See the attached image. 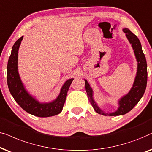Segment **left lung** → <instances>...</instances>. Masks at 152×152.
I'll return each mask as SVG.
<instances>
[{
	"mask_svg": "<svg viewBox=\"0 0 152 152\" xmlns=\"http://www.w3.org/2000/svg\"><path fill=\"white\" fill-rule=\"evenodd\" d=\"M126 33V37L132 45V47L134 50L135 57L137 61V76L135 77L134 83L133 88H131L128 94L126 96L122 97L120 101V107L116 112L110 113H104L102 110L99 108V107L95 104L94 101L92 98V90L90 88V85L86 80V90L88 94L89 100L92 105L94 110L97 113L103 115H110V116H117V115H122L131 111L134 108L140 99L144 94L145 91L146 90L147 82V65L146 58L145 54L143 53L142 46L137 36L131 32L128 28H124L123 30Z\"/></svg>",
	"mask_w": 152,
	"mask_h": 152,
	"instance_id": "1",
	"label": "left lung"
}]
</instances>
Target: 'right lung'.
I'll list each match as a JSON object with an SVG mask.
<instances>
[{
  "instance_id": "add662e5",
  "label": "right lung",
  "mask_w": 152,
  "mask_h": 152,
  "mask_svg": "<svg viewBox=\"0 0 152 152\" xmlns=\"http://www.w3.org/2000/svg\"><path fill=\"white\" fill-rule=\"evenodd\" d=\"M22 39L23 36L14 44L8 60L7 81L10 92L17 104L30 114L39 117H51L59 114L63 108L66 94L74 79L66 80L62 86L60 95L54 102L48 104H40L34 99L24 89L18 73V50Z\"/></svg>"
}]
</instances>
